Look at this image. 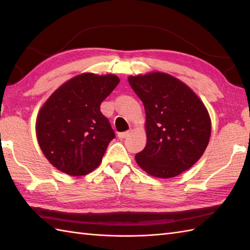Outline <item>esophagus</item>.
Instances as JSON below:
<instances>
[{"label":"esophagus","mask_w":250,"mask_h":250,"mask_svg":"<svg viewBox=\"0 0 250 250\" xmlns=\"http://www.w3.org/2000/svg\"><path fill=\"white\" fill-rule=\"evenodd\" d=\"M130 133H131V130L125 131V132H120V133H118V137H119V139H125L126 136H129Z\"/></svg>","instance_id":"1"}]
</instances>
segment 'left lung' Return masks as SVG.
Returning <instances> with one entry per match:
<instances>
[{"mask_svg": "<svg viewBox=\"0 0 250 250\" xmlns=\"http://www.w3.org/2000/svg\"><path fill=\"white\" fill-rule=\"evenodd\" d=\"M130 86L144 104L147 143L137 164L151 176L175 177L203 155L210 137L205 105L187 84L166 73L130 76Z\"/></svg>", "mask_w": 250, "mask_h": 250, "instance_id": "1", "label": "left lung"}]
</instances>
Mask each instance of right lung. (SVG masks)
I'll return each mask as SVG.
<instances>
[{"label":"right lung","instance_id":"add662e5","mask_svg":"<svg viewBox=\"0 0 250 250\" xmlns=\"http://www.w3.org/2000/svg\"><path fill=\"white\" fill-rule=\"evenodd\" d=\"M119 82L113 74H81L58 88L41 108L37 141L47 160L59 171L82 176L99 167L115 137L100 105Z\"/></svg>","mask_w":250,"mask_h":250}]
</instances>
